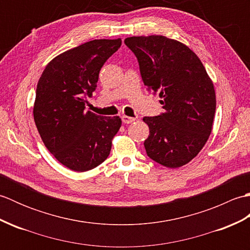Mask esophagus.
<instances>
[{
  "instance_id": "34e87169",
  "label": "esophagus",
  "mask_w": 250,
  "mask_h": 250,
  "mask_svg": "<svg viewBox=\"0 0 250 250\" xmlns=\"http://www.w3.org/2000/svg\"><path fill=\"white\" fill-rule=\"evenodd\" d=\"M133 121H135V118H132V117L129 116H122V122L124 124H132Z\"/></svg>"
}]
</instances>
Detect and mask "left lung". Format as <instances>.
<instances>
[{"label":"left lung","instance_id":"1","mask_svg":"<svg viewBox=\"0 0 250 250\" xmlns=\"http://www.w3.org/2000/svg\"><path fill=\"white\" fill-rule=\"evenodd\" d=\"M142 79L159 93L164 113L144 117L149 136L147 156L163 167L189 163L204 147L213 129L216 110L214 84L199 57L188 46L162 35L126 37Z\"/></svg>","mask_w":250,"mask_h":250}]
</instances>
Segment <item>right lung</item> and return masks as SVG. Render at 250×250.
Wrapping results in <instances>:
<instances>
[{
    "instance_id": "right-lung-1",
    "label": "right lung",
    "mask_w": 250,
    "mask_h": 250,
    "mask_svg": "<svg viewBox=\"0 0 250 250\" xmlns=\"http://www.w3.org/2000/svg\"><path fill=\"white\" fill-rule=\"evenodd\" d=\"M121 40H94L54 58L37 83L33 116L47 149L72 171L86 172L107 159L121 119L84 110L99 73Z\"/></svg>"
}]
</instances>
